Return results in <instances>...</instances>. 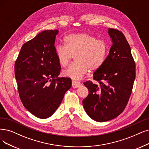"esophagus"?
I'll use <instances>...</instances> for the list:
<instances>
[{
  "mask_svg": "<svg viewBox=\"0 0 149 149\" xmlns=\"http://www.w3.org/2000/svg\"><path fill=\"white\" fill-rule=\"evenodd\" d=\"M81 86V84L79 82H77L75 81H72V87L73 88H78Z\"/></svg>",
  "mask_w": 149,
  "mask_h": 149,
  "instance_id": "obj_1",
  "label": "esophagus"
}]
</instances>
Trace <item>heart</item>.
<instances>
[{
	"mask_svg": "<svg viewBox=\"0 0 149 149\" xmlns=\"http://www.w3.org/2000/svg\"><path fill=\"white\" fill-rule=\"evenodd\" d=\"M65 46L56 47V55L58 63L66 67L72 56L74 64L71 65L62 74L73 80L82 79L89 70L97 71L103 66L108 54V45L103 40L97 39L87 32L71 33L64 38Z\"/></svg>",
	"mask_w": 149,
	"mask_h": 149,
	"instance_id": "heart-1",
	"label": "heart"
}]
</instances>
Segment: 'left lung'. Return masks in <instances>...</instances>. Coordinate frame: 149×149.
<instances>
[{
    "instance_id": "8db88e82",
    "label": "left lung",
    "mask_w": 149,
    "mask_h": 149,
    "mask_svg": "<svg viewBox=\"0 0 149 149\" xmlns=\"http://www.w3.org/2000/svg\"><path fill=\"white\" fill-rule=\"evenodd\" d=\"M108 33L112 41L109 55L93 74L99 84L91 81L84 83L88 95L83 106L89 117L100 122L113 119L123 111L136 77L135 62L125 37L114 29H108Z\"/></svg>"
}]
</instances>
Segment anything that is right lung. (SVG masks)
<instances>
[{"instance_id": "add662e5", "label": "right lung", "mask_w": 149, "mask_h": 149, "mask_svg": "<svg viewBox=\"0 0 149 149\" xmlns=\"http://www.w3.org/2000/svg\"><path fill=\"white\" fill-rule=\"evenodd\" d=\"M57 30H46L24 44L15 63L21 102L40 118L51 116L71 86L68 78H58L61 65L54 46Z\"/></svg>"}]
</instances>
